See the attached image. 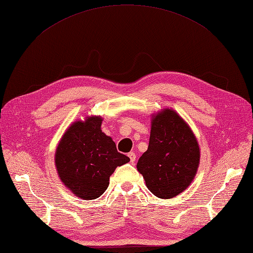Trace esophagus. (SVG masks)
Listing matches in <instances>:
<instances>
[{"instance_id":"esophagus-1","label":"esophagus","mask_w":253,"mask_h":253,"mask_svg":"<svg viewBox=\"0 0 253 253\" xmlns=\"http://www.w3.org/2000/svg\"><path fill=\"white\" fill-rule=\"evenodd\" d=\"M127 156H128V158H130V162H131V163H134V162H135V158H136L135 153H133V152L128 153V154H127Z\"/></svg>"}]
</instances>
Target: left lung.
Segmentation results:
<instances>
[{
	"instance_id": "obj_1",
	"label": "left lung",
	"mask_w": 253,
	"mask_h": 253,
	"mask_svg": "<svg viewBox=\"0 0 253 253\" xmlns=\"http://www.w3.org/2000/svg\"><path fill=\"white\" fill-rule=\"evenodd\" d=\"M199 162L198 141L182 118L171 109L154 117L148 148L136 166L149 191L161 199L176 197L192 182Z\"/></svg>"
}]
</instances>
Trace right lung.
Wrapping results in <instances>:
<instances>
[{
	"instance_id": "right-lung-1",
	"label": "right lung",
	"mask_w": 253,
	"mask_h": 253,
	"mask_svg": "<svg viewBox=\"0 0 253 253\" xmlns=\"http://www.w3.org/2000/svg\"><path fill=\"white\" fill-rule=\"evenodd\" d=\"M101 121L100 117H90L74 122L55 152V166L62 182L84 200L104 194L115 169L130 162L117 151L112 138L102 133Z\"/></svg>"
}]
</instances>
